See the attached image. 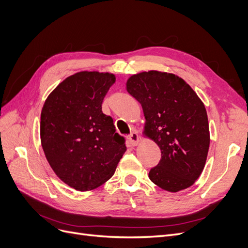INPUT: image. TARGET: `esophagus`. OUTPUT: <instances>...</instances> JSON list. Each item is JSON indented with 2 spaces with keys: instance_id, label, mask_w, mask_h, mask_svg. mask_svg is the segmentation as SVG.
I'll list each match as a JSON object with an SVG mask.
<instances>
[{
  "instance_id": "1",
  "label": "esophagus",
  "mask_w": 248,
  "mask_h": 248,
  "mask_svg": "<svg viewBox=\"0 0 248 248\" xmlns=\"http://www.w3.org/2000/svg\"><path fill=\"white\" fill-rule=\"evenodd\" d=\"M129 140H130V142L132 143L133 146H137V145H138L139 142H140V137H139L138 133H137L136 131L132 132V133L130 134V136H129Z\"/></svg>"
}]
</instances>
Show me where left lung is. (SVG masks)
I'll return each instance as SVG.
<instances>
[{"label":"left lung","mask_w":248,"mask_h":248,"mask_svg":"<svg viewBox=\"0 0 248 248\" xmlns=\"http://www.w3.org/2000/svg\"><path fill=\"white\" fill-rule=\"evenodd\" d=\"M126 91L143 108L144 133L161 150L149 179L169 192L193 185L204 169L210 141L202 101L184 79L157 70L130 77Z\"/></svg>","instance_id":"obj_1"}]
</instances>
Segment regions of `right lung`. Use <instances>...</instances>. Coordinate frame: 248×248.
Segmentation results:
<instances>
[{
  "label": "right lung",
  "instance_id": "add662e5",
  "mask_svg": "<svg viewBox=\"0 0 248 248\" xmlns=\"http://www.w3.org/2000/svg\"><path fill=\"white\" fill-rule=\"evenodd\" d=\"M115 76L80 71L53 90L41 113V142L57 177L78 191L101 186L113 176L126 150L102 102Z\"/></svg>",
  "mask_w": 248,
  "mask_h": 248
}]
</instances>
